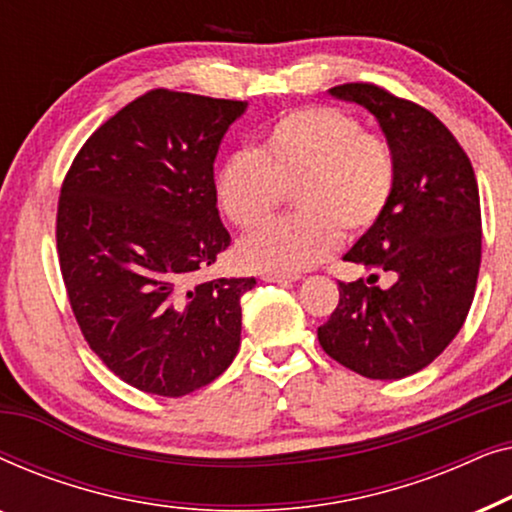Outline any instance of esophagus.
<instances>
[{
	"mask_svg": "<svg viewBox=\"0 0 512 512\" xmlns=\"http://www.w3.org/2000/svg\"><path fill=\"white\" fill-rule=\"evenodd\" d=\"M300 275H291V272H263L261 275V279L263 282H277V284H282V282H296Z\"/></svg>",
	"mask_w": 512,
	"mask_h": 512,
	"instance_id": "obj_1",
	"label": "esophagus"
}]
</instances>
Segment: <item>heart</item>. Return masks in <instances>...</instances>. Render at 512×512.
Wrapping results in <instances>:
<instances>
[{"label": "heart", "mask_w": 512, "mask_h": 512, "mask_svg": "<svg viewBox=\"0 0 512 512\" xmlns=\"http://www.w3.org/2000/svg\"><path fill=\"white\" fill-rule=\"evenodd\" d=\"M398 163L391 144L335 107L286 111L261 149H237L214 177L216 202L235 226L254 228L293 193L298 212L244 235L237 258L251 270L298 272L347 237L368 233L391 205Z\"/></svg>", "instance_id": "heart-1"}]
</instances>
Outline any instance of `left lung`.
Returning <instances> with one entry per match:
<instances>
[{
    "instance_id": "obj_1",
    "label": "left lung",
    "mask_w": 512,
    "mask_h": 512,
    "mask_svg": "<svg viewBox=\"0 0 512 512\" xmlns=\"http://www.w3.org/2000/svg\"><path fill=\"white\" fill-rule=\"evenodd\" d=\"M331 95L377 118L398 163L389 209L345 261L396 279L389 289L368 286L377 275L338 282L319 345L370 380H401L443 354L471 310L482 256L478 181L457 137L422 104L363 81Z\"/></svg>"
}]
</instances>
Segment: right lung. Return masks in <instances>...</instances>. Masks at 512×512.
I'll return each mask as SVG.
<instances>
[{"mask_svg": "<svg viewBox=\"0 0 512 512\" xmlns=\"http://www.w3.org/2000/svg\"><path fill=\"white\" fill-rule=\"evenodd\" d=\"M247 102L156 88L102 123L65 174L55 219L69 305L88 347L146 394L207 387L240 349L254 277L195 282L230 247L214 158Z\"/></svg>", "mask_w": 512, "mask_h": 512, "instance_id": "obj_1", "label": "right lung"}]
</instances>
